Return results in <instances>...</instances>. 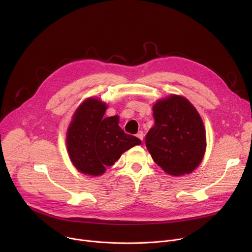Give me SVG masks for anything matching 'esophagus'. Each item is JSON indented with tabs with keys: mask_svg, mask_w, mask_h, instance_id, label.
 Returning a JSON list of instances; mask_svg holds the SVG:
<instances>
[{
	"mask_svg": "<svg viewBox=\"0 0 252 252\" xmlns=\"http://www.w3.org/2000/svg\"><path fill=\"white\" fill-rule=\"evenodd\" d=\"M136 136L139 138V139H143V136H145V133H143L142 130H138V132L136 133Z\"/></svg>",
	"mask_w": 252,
	"mask_h": 252,
	"instance_id": "34e87169",
	"label": "esophagus"
}]
</instances>
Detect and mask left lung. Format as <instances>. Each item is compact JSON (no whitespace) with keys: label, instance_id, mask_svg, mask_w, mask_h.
Returning <instances> with one entry per match:
<instances>
[{"label":"left lung","instance_id":"1","mask_svg":"<svg viewBox=\"0 0 252 252\" xmlns=\"http://www.w3.org/2000/svg\"><path fill=\"white\" fill-rule=\"evenodd\" d=\"M155 126L146 136L157 164L174 176L193 171L206 149V134L195 107L184 96L171 94L153 107Z\"/></svg>","mask_w":252,"mask_h":252}]
</instances>
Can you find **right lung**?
<instances>
[{"instance_id":"1","label":"right lung","mask_w":252,"mask_h":252,"mask_svg":"<svg viewBox=\"0 0 252 252\" xmlns=\"http://www.w3.org/2000/svg\"><path fill=\"white\" fill-rule=\"evenodd\" d=\"M106 104L87 98L75 112L66 132L67 153L75 167L89 175H100L122 154L141 140L126 133L119 126V116L104 118Z\"/></svg>"}]
</instances>
